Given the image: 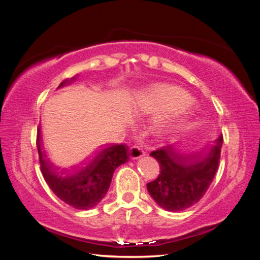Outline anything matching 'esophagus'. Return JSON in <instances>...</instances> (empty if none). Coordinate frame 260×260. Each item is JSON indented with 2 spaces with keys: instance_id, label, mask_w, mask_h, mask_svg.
<instances>
[{
  "instance_id": "1",
  "label": "esophagus",
  "mask_w": 260,
  "mask_h": 260,
  "mask_svg": "<svg viewBox=\"0 0 260 260\" xmlns=\"http://www.w3.org/2000/svg\"><path fill=\"white\" fill-rule=\"evenodd\" d=\"M144 155H145V153L139 146H132L130 148V151H129V157H130V159H132V160L139 159Z\"/></svg>"
}]
</instances>
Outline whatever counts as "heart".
<instances>
[{"instance_id":"1","label":"heart","mask_w":260,"mask_h":260,"mask_svg":"<svg viewBox=\"0 0 260 260\" xmlns=\"http://www.w3.org/2000/svg\"><path fill=\"white\" fill-rule=\"evenodd\" d=\"M196 102L177 85L156 83L139 92L131 103L136 116H148V131L158 139L168 138L190 123Z\"/></svg>"}]
</instances>
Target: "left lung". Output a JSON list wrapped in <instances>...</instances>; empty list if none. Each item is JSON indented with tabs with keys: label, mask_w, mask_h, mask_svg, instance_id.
<instances>
[{
	"label": "left lung",
	"mask_w": 260,
	"mask_h": 260,
	"mask_svg": "<svg viewBox=\"0 0 260 260\" xmlns=\"http://www.w3.org/2000/svg\"><path fill=\"white\" fill-rule=\"evenodd\" d=\"M222 141L219 136L199 158L179 153L174 145L152 152L151 156L159 162L160 174L146 186L157 205L168 211H181L198 203L216 175Z\"/></svg>",
	"instance_id": "obj_1"
}]
</instances>
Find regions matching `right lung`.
<instances>
[{"instance_id":"add662e5","label":"right lung","mask_w":260,"mask_h":260,"mask_svg":"<svg viewBox=\"0 0 260 260\" xmlns=\"http://www.w3.org/2000/svg\"><path fill=\"white\" fill-rule=\"evenodd\" d=\"M76 80V76L62 81L58 88ZM37 147L40 167L46 183L54 194L67 205L88 210L105 198L114 171L128 161V148L122 144L101 146L81 166L73 171L56 168L46 157L41 142V128H38Z\"/></svg>"}]
</instances>
